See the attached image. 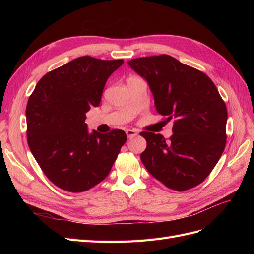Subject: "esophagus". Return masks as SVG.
<instances>
[{"label": "esophagus", "instance_id": "obj_1", "mask_svg": "<svg viewBox=\"0 0 254 254\" xmlns=\"http://www.w3.org/2000/svg\"><path fill=\"white\" fill-rule=\"evenodd\" d=\"M126 134H127L129 139H131V137H134V136L137 135V132H136V130H134V129H127Z\"/></svg>", "mask_w": 254, "mask_h": 254}]
</instances>
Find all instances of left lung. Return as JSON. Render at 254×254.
<instances>
[{"label":"left lung","mask_w":254,"mask_h":254,"mask_svg":"<svg viewBox=\"0 0 254 254\" xmlns=\"http://www.w3.org/2000/svg\"><path fill=\"white\" fill-rule=\"evenodd\" d=\"M147 81L157 111L175 120L173 135L141 132L147 146L141 160L168 189L190 190L217 164L226 146L228 112L214 82L201 71L168 55L128 61Z\"/></svg>","instance_id":"8db88e82"}]
</instances>
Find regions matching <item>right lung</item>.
I'll use <instances>...</instances> for the list:
<instances>
[{
	"instance_id": "right-lung-1",
	"label": "right lung",
	"mask_w": 254,
	"mask_h": 254,
	"mask_svg": "<svg viewBox=\"0 0 254 254\" xmlns=\"http://www.w3.org/2000/svg\"><path fill=\"white\" fill-rule=\"evenodd\" d=\"M124 60L76 58L38 81L26 106L27 143L44 175L72 193L88 190L111 171L126 133H89L86 113L101 103L109 76Z\"/></svg>"
}]
</instances>
